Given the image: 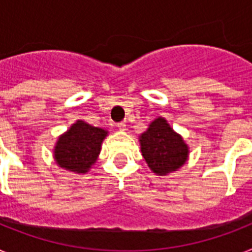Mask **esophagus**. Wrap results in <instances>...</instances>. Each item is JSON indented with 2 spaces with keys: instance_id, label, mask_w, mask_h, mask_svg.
<instances>
[{
  "instance_id": "34e87169",
  "label": "esophagus",
  "mask_w": 252,
  "mask_h": 252,
  "mask_svg": "<svg viewBox=\"0 0 252 252\" xmlns=\"http://www.w3.org/2000/svg\"><path fill=\"white\" fill-rule=\"evenodd\" d=\"M126 126H127V125H126V122H125V121L119 122V124H117V127H119L120 131H125V130H126Z\"/></svg>"
}]
</instances>
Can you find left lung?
<instances>
[{
	"label": "left lung",
	"instance_id": "obj_1",
	"mask_svg": "<svg viewBox=\"0 0 252 252\" xmlns=\"http://www.w3.org/2000/svg\"><path fill=\"white\" fill-rule=\"evenodd\" d=\"M139 142L149 169L159 177L179 170L189 158L188 144L161 116L150 122Z\"/></svg>",
	"mask_w": 252,
	"mask_h": 252
}]
</instances>
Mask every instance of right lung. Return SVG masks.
<instances>
[{
    "label": "right lung",
    "mask_w": 252,
    "mask_h": 252,
    "mask_svg": "<svg viewBox=\"0 0 252 252\" xmlns=\"http://www.w3.org/2000/svg\"><path fill=\"white\" fill-rule=\"evenodd\" d=\"M107 135L104 128L77 120L55 142L53 157L57 165L74 174H87L98 159Z\"/></svg>",
    "instance_id": "obj_1"
}]
</instances>
